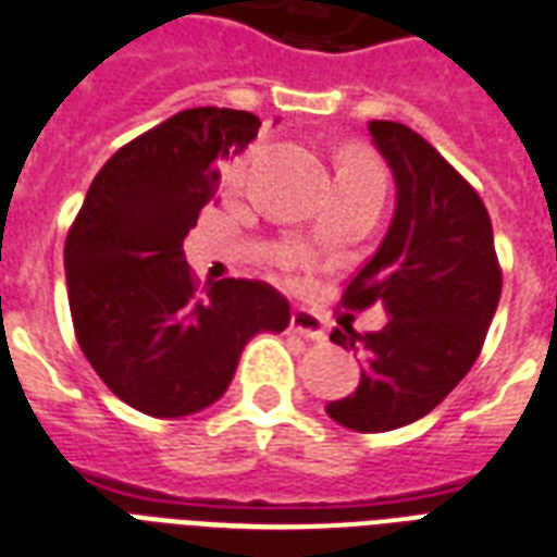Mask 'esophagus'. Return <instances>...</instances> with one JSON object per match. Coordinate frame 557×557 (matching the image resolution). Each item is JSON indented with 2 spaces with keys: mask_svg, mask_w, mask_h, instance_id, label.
Returning a JSON list of instances; mask_svg holds the SVG:
<instances>
[{
  "mask_svg": "<svg viewBox=\"0 0 557 557\" xmlns=\"http://www.w3.org/2000/svg\"><path fill=\"white\" fill-rule=\"evenodd\" d=\"M290 331L305 339H313V343L325 339V325H322V319H319L317 313H310V310H293Z\"/></svg>",
  "mask_w": 557,
  "mask_h": 557,
  "instance_id": "34e87169",
  "label": "esophagus"
}]
</instances>
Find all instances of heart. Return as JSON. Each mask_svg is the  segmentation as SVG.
Segmentation results:
<instances>
[{
  "instance_id": "1",
  "label": "heart",
  "mask_w": 557,
  "mask_h": 557,
  "mask_svg": "<svg viewBox=\"0 0 557 557\" xmlns=\"http://www.w3.org/2000/svg\"><path fill=\"white\" fill-rule=\"evenodd\" d=\"M238 171L240 165L235 162V165H232V174H238ZM339 174H381V171H377L372 157H366V153H348V157L343 159V165H339Z\"/></svg>"
}]
</instances>
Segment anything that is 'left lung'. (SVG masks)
<instances>
[{"label":"left lung","mask_w":557,"mask_h":557,"mask_svg":"<svg viewBox=\"0 0 557 557\" xmlns=\"http://www.w3.org/2000/svg\"><path fill=\"white\" fill-rule=\"evenodd\" d=\"M398 200L386 238L343 293V308L383 301L389 322L331 343L363 351L360 386L325 412L357 433L412 424L471 372L499 305L503 270L480 194L438 150L398 122H369Z\"/></svg>","instance_id":"1"}]
</instances>
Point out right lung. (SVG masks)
I'll return each mask as SVG.
<instances>
[{"mask_svg": "<svg viewBox=\"0 0 557 557\" xmlns=\"http://www.w3.org/2000/svg\"><path fill=\"white\" fill-rule=\"evenodd\" d=\"M258 115L194 107L115 150L66 235L72 325L107 389L153 418H183L226 392L240 351L284 331L290 305L264 282L197 287L183 240L214 197L220 162L244 153Z\"/></svg>", "mask_w": 557, "mask_h": 557, "instance_id": "1", "label": "right lung"}]
</instances>
